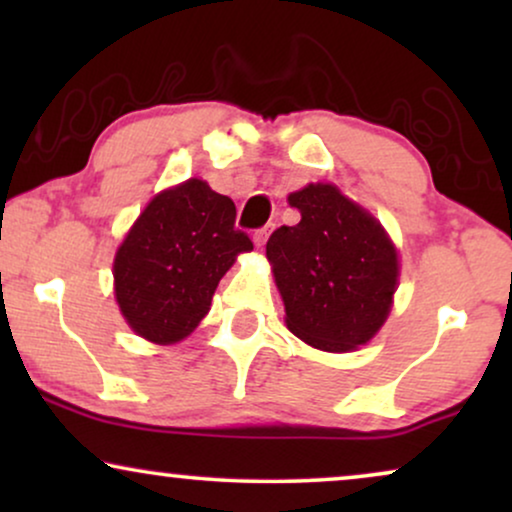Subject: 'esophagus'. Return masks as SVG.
<instances>
[{
  "label": "esophagus",
  "instance_id": "esophagus-1",
  "mask_svg": "<svg viewBox=\"0 0 512 512\" xmlns=\"http://www.w3.org/2000/svg\"><path fill=\"white\" fill-rule=\"evenodd\" d=\"M265 240H268V230H265V228L256 230V233H254V244H256V247H263Z\"/></svg>",
  "mask_w": 512,
  "mask_h": 512
}]
</instances>
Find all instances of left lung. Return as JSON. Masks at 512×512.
<instances>
[{"label": "left lung", "instance_id": "1", "mask_svg": "<svg viewBox=\"0 0 512 512\" xmlns=\"http://www.w3.org/2000/svg\"><path fill=\"white\" fill-rule=\"evenodd\" d=\"M289 205L300 221L277 228L265 244L286 326L321 352L366 345L394 303V242L373 214L333 184H307L289 195Z\"/></svg>", "mask_w": 512, "mask_h": 512}]
</instances>
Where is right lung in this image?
I'll use <instances>...</instances> for the list:
<instances>
[{
	"instance_id": "right-lung-1",
	"label": "right lung",
	"mask_w": 512,
	"mask_h": 512,
	"mask_svg": "<svg viewBox=\"0 0 512 512\" xmlns=\"http://www.w3.org/2000/svg\"><path fill=\"white\" fill-rule=\"evenodd\" d=\"M251 249L235 230V202L188 179L160 191L118 247L116 303L137 335L174 345L198 328L221 277Z\"/></svg>"
}]
</instances>
